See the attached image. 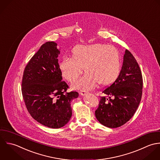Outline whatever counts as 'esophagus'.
<instances>
[{
    "label": "esophagus",
    "mask_w": 160,
    "mask_h": 160,
    "mask_svg": "<svg viewBox=\"0 0 160 160\" xmlns=\"http://www.w3.org/2000/svg\"><path fill=\"white\" fill-rule=\"evenodd\" d=\"M88 93V92H87V91H82V92H81L80 93V95H82V96H85L86 94H87Z\"/></svg>",
    "instance_id": "1"
}]
</instances>
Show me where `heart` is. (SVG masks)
I'll use <instances>...</instances> for the list:
<instances>
[{
  "instance_id": "heart-1",
  "label": "heart",
  "mask_w": 160,
  "mask_h": 160,
  "mask_svg": "<svg viewBox=\"0 0 160 160\" xmlns=\"http://www.w3.org/2000/svg\"><path fill=\"white\" fill-rule=\"evenodd\" d=\"M121 57L118 50L112 46L95 43L80 44L71 51V58L65 57L59 68L65 79L72 83L83 72L86 73L72 86L76 90H90L96 84L108 86L118 78L121 71Z\"/></svg>"
}]
</instances>
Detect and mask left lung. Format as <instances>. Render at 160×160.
<instances>
[{"label": "left lung", "instance_id": "8db88e82", "mask_svg": "<svg viewBox=\"0 0 160 160\" xmlns=\"http://www.w3.org/2000/svg\"><path fill=\"white\" fill-rule=\"evenodd\" d=\"M143 80L139 65L133 55L126 50L118 79L103 90L97 120L103 126L117 128L124 125L135 114L141 101Z\"/></svg>", "mask_w": 160, "mask_h": 160}]
</instances>
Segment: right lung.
<instances>
[{"instance_id":"add662e5","label":"right lung","mask_w":160,"mask_h":160,"mask_svg":"<svg viewBox=\"0 0 160 160\" xmlns=\"http://www.w3.org/2000/svg\"><path fill=\"white\" fill-rule=\"evenodd\" d=\"M54 41L43 44L27 65L22 92L26 107L32 118L48 128H59L70 121L71 102L77 92H67L58 57L60 49Z\"/></svg>"}]
</instances>
